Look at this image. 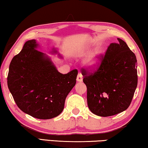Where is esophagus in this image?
<instances>
[{
    "mask_svg": "<svg viewBox=\"0 0 148 148\" xmlns=\"http://www.w3.org/2000/svg\"><path fill=\"white\" fill-rule=\"evenodd\" d=\"M77 81L78 82H82L83 81V75L81 73H79L77 77Z\"/></svg>",
    "mask_w": 148,
    "mask_h": 148,
    "instance_id": "1",
    "label": "esophagus"
}]
</instances>
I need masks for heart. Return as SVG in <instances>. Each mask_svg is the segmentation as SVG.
<instances>
[{"instance_id":"1","label":"heart","mask_w":148,"mask_h":148,"mask_svg":"<svg viewBox=\"0 0 148 148\" xmlns=\"http://www.w3.org/2000/svg\"><path fill=\"white\" fill-rule=\"evenodd\" d=\"M102 61V51L97 50L93 53L86 61L85 66L90 71H95L100 66Z\"/></svg>"}]
</instances>
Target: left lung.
Masks as SVG:
<instances>
[{
  "label": "left lung",
  "instance_id": "obj_1",
  "mask_svg": "<svg viewBox=\"0 0 148 148\" xmlns=\"http://www.w3.org/2000/svg\"><path fill=\"white\" fill-rule=\"evenodd\" d=\"M109 45L102 56L99 67L94 73L83 72L87 88V104L91 112L100 116H110L129 107L138 85L137 60L126 43Z\"/></svg>",
  "mask_w": 148,
  "mask_h": 148
}]
</instances>
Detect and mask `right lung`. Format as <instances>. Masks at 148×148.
<instances>
[{
    "mask_svg": "<svg viewBox=\"0 0 148 148\" xmlns=\"http://www.w3.org/2000/svg\"><path fill=\"white\" fill-rule=\"evenodd\" d=\"M35 40H28L11 61L7 77L9 90L18 108L38 119L58 116L76 83L78 71L62 74L51 59L38 50ZM53 53H58L53 49Z\"/></svg>",
    "mask_w": 148,
    "mask_h": 148,
    "instance_id": "1",
    "label": "right lung"
}]
</instances>
